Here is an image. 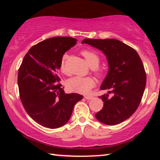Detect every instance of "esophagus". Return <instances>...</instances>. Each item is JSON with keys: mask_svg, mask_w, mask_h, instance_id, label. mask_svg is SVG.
<instances>
[{"mask_svg": "<svg viewBox=\"0 0 160 160\" xmlns=\"http://www.w3.org/2000/svg\"><path fill=\"white\" fill-rule=\"evenodd\" d=\"M85 98L88 100H90L93 98V97L90 95H87V96H85Z\"/></svg>", "mask_w": 160, "mask_h": 160, "instance_id": "esophagus-1", "label": "esophagus"}]
</instances>
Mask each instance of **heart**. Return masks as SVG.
Segmentation results:
<instances>
[{
	"mask_svg": "<svg viewBox=\"0 0 160 160\" xmlns=\"http://www.w3.org/2000/svg\"><path fill=\"white\" fill-rule=\"evenodd\" d=\"M81 55L85 58L86 61L90 67L92 68V70L95 73L97 76L102 77L104 75V70L100 69L98 68L100 58L99 56L96 53L93 51L84 49L81 51ZM68 58L67 54H64L62 56L60 68L61 72L63 73H66L67 70L66 68V61ZM96 85V81L92 77H80L75 76L70 78L67 82V88L69 90L74 92L80 93V94H88L91 90V89L94 88Z\"/></svg>",
	"mask_w": 160,
	"mask_h": 160,
	"instance_id": "obj_1",
	"label": "heart"
}]
</instances>
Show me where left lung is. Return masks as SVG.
I'll list each match as a JSON object with an SVG mask.
<instances>
[{
  "mask_svg": "<svg viewBox=\"0 0 160 160\" xmlns=\"http://www.w3.org/2000/svg\"><path fill=\"white\" fill-rule=\"evenodd\" d=\"M88 44L102 51L109 63V72L101 85L108 94L100 97L104 107L95 116L107 125L123 122L138 107L146 85V72L138 53L134 48L117 39H85Z\"/></svg>",
  "mask_w": 160,
  "mask_h": 160,
  "instance_id": "obj_1",
  "label": "left lung"
}]
</instances>
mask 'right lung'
I'll return each instance as SVG.
<instances>
[{
	"mask_svg": "<svg viewBox=\"0 0 160 160\" xmlns=\"http://www.w3.org/2000/svg\"><path fill=\"white\" fill-rule=\"evenodd\" d=\"M76 43V39L66 37L44 40L29 50L18 70L22 104L34 121L47 128L65 125L75 104L83 98L65 93L58 76L62 56Z\"/></svg>",
	"mask_w": 160,
	"mask_h": 160,
	"instance_id": "right-lung-1",
	"label": "right lung"
}]
</instances>
